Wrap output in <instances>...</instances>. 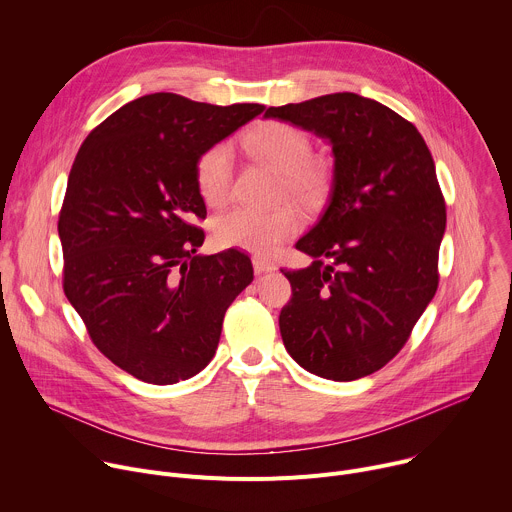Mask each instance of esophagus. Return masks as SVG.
Masks as SVG:
<instances>
[{"label": "esophagus", "instance_id": "1", "mask_svg": "<svg viewBox=\"0 0 512 512\" xmlns=\"http://www.w3.org/2000/svg\"><path fill=\"white\" fill-rule=\"evenodd\" d=\"M253 269L255 273H271L277 269V265L265 257H253Z\"/></svg>", "mask_w": 512, "mask_h": 512}]
</instances>
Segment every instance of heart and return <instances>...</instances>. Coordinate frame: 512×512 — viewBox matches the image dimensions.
Segmentation results:
<instances>
[{
  "label": "heart",
  "mask_w": 512,
  "mask_h": 512,
  "mask_svg": "<svg viewBox=\"0 0 512 512\" xmlns=\"http://www.w3.org/2000/svg\"><path fill=\"white\" fill-rule=\"evenodd\" d=\"M245 152L269 168L281 172L283 190L304 204L320 200L328 188L330 172L322 160L312 156L310 137L285 121H263L243 139ZM196 188L208 206L229 200L233 184V154L227 143L206 148L194 164ZM300 229V218L291 208L269 212L237 206L218 214L212 223V237L218 247L271 253Z\"/></svg>",
  "instance_id": "heart-1"
}]
</instances>
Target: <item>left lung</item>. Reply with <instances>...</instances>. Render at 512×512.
Here are the masks:
<instances>
[{"mask_svg":"<svg viewBox=\"0 0 512 512\" xmlns=\"http://www.w3.org/2000/svg\"><path fill=\"white\" fill-rule=\"evenodd\" d=\"M332 143V196L298 241L306 269L283 271L291 300L279 314L287 352L330 381L377 373L405 346L440 283L446 200L417 127L354 93L269 107Z\"/></svg>","mask_w":512,"mask_h":512,"instance_id":"8db88e82","label":"left lung"}]
</instances>
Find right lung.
<instances>
[{"mask_svg":"<svg viewBox=\"0 0 512 512\" xmlns=\"http://www.w3.org/2000/svg\"><path fill=\"white\" fill-rule=\"evenodd\" d=\"M263 109L143 95L99 123L70 168L58 214L64 294L93 344L143 383L200 373L253 281L239 249L196 255L206 206L194 164Z\"/></svg>","mask_w":512,"mask_h":512,"instance_id":"add662e5","label":"right lung"}]
</instances>
